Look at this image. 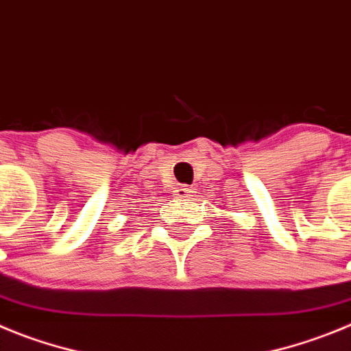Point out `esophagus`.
<instances>
[{"label": "esophagus", "instance_id": "1", "mask_svg": "<svg viewBox=\"0 0 351 351\" xmlns=\"http://www.w3.org/2000/svg\"><path fill=\"white\" fill-rule=\"evenodd\" d=\"M192 192L194 191H192V187H189V185H176L175 195H178V197H189Z\"/></svg>", "mask_w": 351, "mask_h": 351}]
</instances>
